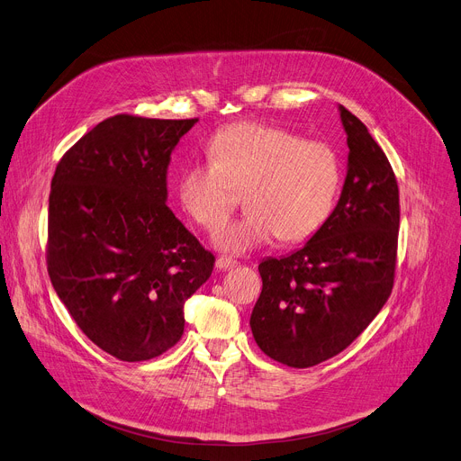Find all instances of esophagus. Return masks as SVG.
Here are the masks:
<instances>
[{
  "label": "esophagus",
  "mask_w": 461,
  "mask_h": 461,
  "mask_svg": "<svg viewBox=\"0 0 461 461\" xmlns=\"http://www.w3.org/2000/svg\"><path fill=\"white\" fill-rule=\"evenodd\" d=\"M214 267H217V270H228V268L237 267V261H235V259H231V258H224V256H221L217 261H214Z\"/></svg>",
  "instance_id": "1"
}]
</instances>
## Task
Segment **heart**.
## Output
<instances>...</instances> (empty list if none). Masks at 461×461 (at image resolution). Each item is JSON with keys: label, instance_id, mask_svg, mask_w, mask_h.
<instances>
[{"label": "heart", "instance_id": "1", "mask_svg": "<svg viewBox=\"0 0 461 461\" xmlns=\"http://www.w3.org/2000/svg\"><path fill=\"white\" fill-rule=\"evenodd\" d=\"M209 158L183 170L177 196L189 217L214 231L236 206V193H248L251 212L214 235V247L226 254H247L276 237L312 239L339 194L341 165L331 146L278 126L231 124L212 137Z\"/></svg>", "mask_w": 461, "mask_h": 461}]
</instances>
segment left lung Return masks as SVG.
<instances>
[{"instance_id": "left-lung-1", "label": "left lung", "mask_w": 461, "mask_h": 461, "mask_svg": "<svg viewBox=\"0 0 461 461\" xmlns=\"http://www.w3.org/2000/svg\"><path fill=\"white\" fill-rule=\"evenodd\" d=\"M339 114L348 144L339 202L302 249L259 263L254 339L268 357L294 369L343 352L380 313L394 280L396 177L363 122L343 105Z\"/></svg>"}]
</instances>
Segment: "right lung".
<instances>
[{
  "instance_id": "obj_1",
  "label": "right lung",
  "mask_w": 461,
  "mask_h": 461,
  "mask_svg": "<svg viewBox=\"0 0 461 461\" xmlns=\"http://www.w3.org/2000/svg\"><path fill=\"white\" fill-rule=\"evenodd\" d=\"M196 122L111 116L51 179V285L88 339L122 361L172 348L185 300L212 272V254L167 205L170 156Z\"/></svg>"
}]
</instances>
